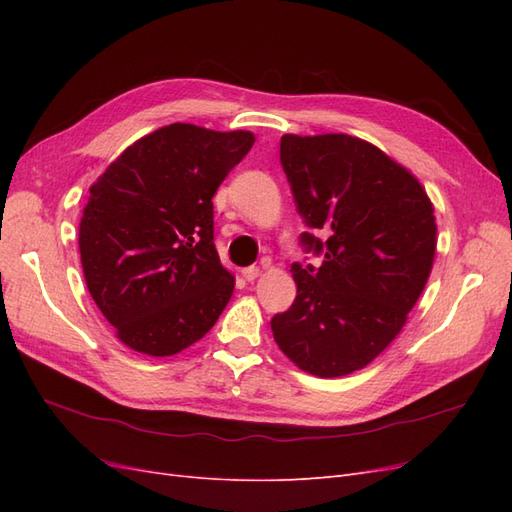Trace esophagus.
<instances>
[{"label": "esophagus", "instance_id": "1", "mask_svg": "<svg viewBox=\"0 0 512 512\" xmlns=\"http://www.w3.org/2000/svg\"><path fill=\"white\" fill-rule=\"evenodd\" d=\"M241 273H243V277H245L247 282H254L256 277L260 275V267H256V265H252V267H245Z\"/></svg>", "mask_w": 512, "mask_h": 512}]
</instances>
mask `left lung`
I'll list each match as a JSON object with an SVG mask.
<instances>
[{
	"instance_id": "8db88e82",
	"label": "left lung",
	"mask_w": 512,
	"mask_h": 512,
	"mask_svg": "<svg viewBox=\"0 0 512 512\" xmlns=\"http://www.w3.org/2000/svg\"><path fill=\"white\" fill-rule=\"evenodd\" d=\"M280 162L309 228L301 247L320 265L292 262L297 297L271 331L307 374L346 376L393 342L421 297L436 254L433 207L404 166L348 134H286Z\"/></svg>"
}]
</instances>
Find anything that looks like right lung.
<instances>
[{
  "label": "right lung",
  "mask_w": 512,
  "mask_h": 512,
  "mask_svg": "<svg viewBox=\"0 0 512 512\" xmlns=\"http://www.w3.org/2000/svg\"><path fill=\"white\" fill-rule=\"evenodd\" d=\"M252 145V132L170 123L91 185L79 228L85 282L132 350L177 354L224 312L235 280L215 250L211 198Z\"/></svg>",
  "instance_id": "right-lung-1"
}]
</instances>
